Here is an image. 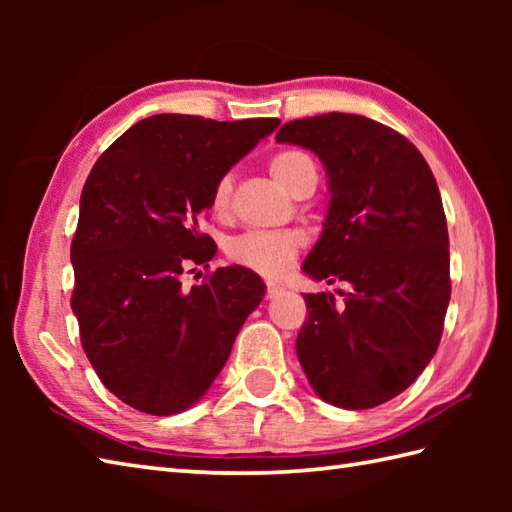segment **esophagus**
Segmentation results:
<instances>
[{
	"label": "esophagus",
	"mask_w": 512,
	"mask_h": 512,
	"mask_svg": "<svg viewBox=\"0 0 512 512\" xmlns=\"http://www.w3.org/2000/svg\"><path fill=\"white\" fill-rule=\"evenodd\" d=\"M281 292H284V288L277 286V284H268V286H266V297H268V299H275V297H279Z\"/></svg>",
	"instance_id": "obj_1"
}]
</instances>
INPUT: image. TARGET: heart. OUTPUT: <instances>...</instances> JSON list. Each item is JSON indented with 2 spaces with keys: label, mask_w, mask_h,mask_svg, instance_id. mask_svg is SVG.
<instances>
[{
  "label": "heart",
  "mask_w": 512,
  "mask_h": 512,
  "mask_svg": "<svg viewBox=\"0 0 512 512\" xmlns=\"http://www.w3.org/2000/svg\"><path fill=\"white\" fill-rule=\"evenodd\" d=\"M308 171L314 169V162L308 154L299 149H286L270 160V173L273 178L292 193L297 180ZM233 195V173H224V176L215 182L213 189V209L224 211L231 204ZM303 246V237L295 231H281V233H266V231H250L239 235L228 242L226 253L235 264L255 270L259 275L266 277H279L284 275L295 262L299 250Z\"/></svg>",
  "instance_id": "b5f03b06"
}]
</instances>
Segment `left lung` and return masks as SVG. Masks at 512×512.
<instances>
[{
    "label": "left lung",
    "instance_id": "1",
    "mask_svg": "<svg viewBox=\"0 0 512 512\" xmlns=\"http://www.w3.org/2000/svg\"><path fill=\"white\" fill-rule=\"evenodd\" d=\"M277 143L317 154L330 204L303 273L347 290L306 295L297 356L321 400L372 409L402 394L438 350L451 299L438 182L405 136L358 114L290 121Z\"/></svg>",
    "mask_w": 512,
    "mask_h": 512
}]
</instances>
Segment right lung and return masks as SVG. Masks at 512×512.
<instances>
[{"instance_id":"obj_1","label":"right lung","mask_w":512,"mask_h":512,"mask_svg":"<svg viewBox=\"0 0 512 512\" xmlns=\"http://www.w3.org/2000/svg\"><path fill=\"white\" fill-rule=\"evenodd\" d=\"M277 125L156 114L92 167L70 248L72 312L94 372L125 405L151 416L195 405L262 303L264 281L244 266L191 290L182 275L217 250L198 224L215 182Z\"/></svg>"}]
</instances>
